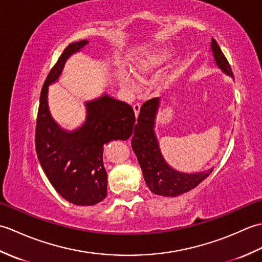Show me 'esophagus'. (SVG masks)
<instances>
[{"instance_id":"34e87169","label":"esophagus","mask_w":262,"mask_h":262,"mask_svg":"<svg viewBox=\"0 0 262 262\" xmlns=\"http://www.w3.org/2000/svg\"><path fill=\"white\" fill-rule=\"evenodd\" d=\"M133 109H134L135 116L137 117V116H138V114H140V110H141V104H140V103H135V104H133Z\"/></svg>"}]
</instances>
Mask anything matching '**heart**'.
Instances as JSON below:
<instances>
[{
  "instance_id": "heart-1",
  "label": "heart",
  "mask_w": 262,
  "mask_h": 262,
  "mask_svg": "<svg viewBox=\"0 0 262 262\" xmlns=\"http://www.w3.org/2000/svg\"><path fill=\"white\" fill-rule=\"evenodd\" d=\"M145 72V69L141 66L138 69V73L143 74ZM118 80L120 84L127 89L128 91L130 92H135L138 89V82H137V77L136 75L133 73L132 71L127 70V69H119L118 71Z\"/></svg>"
}]
</instances>
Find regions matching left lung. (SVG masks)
<instances>
[{"label": "left lung", "instance_id": "left-lung-1", "mask_svg": "<svg viewBox=\"0 0 262 262\" xmlns=\"http://www.w3.org/2000/svg\"><path fill=\"white\" fill-rule=\"evenodd\" d=\"M210 46L217 66L224 73L233 77L231 66L214 38L211 39ZM159 103V98L149 99L143 103L132 138V147L136 154L144 180L149 190L160 196L174 197L196 188L211 173L213 169L189 174L172 169L165 162L154 133Z\"/></svg>", "mask_w": 262, "mask_h": 262}]
</instances>
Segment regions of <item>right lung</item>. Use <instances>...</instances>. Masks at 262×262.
Masks as SVG:
<instances>
[{"mask_svg":"<svg viewBox=\"0 0 262 262\" xmlns=\"http://www.w3.org/2000/svg\"><path fill=\"white\" fill-rule=\"evenodd\" d=\"M86 43L88 40L70 43L48 73L39 100L35 138L38 160L55 190L79 206L96 205L107 197L103 145L115 140H128L136 120L129 104L108 94L85 102L84 124L73 132L63 129L53 119L48 108V86L58 80L71 55Z\"/></svg>","mask_w":262,"mask_h":262,"instance_id":"right-lung-1","label":"right lung"}]
</instances>
